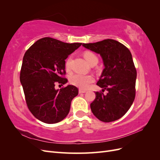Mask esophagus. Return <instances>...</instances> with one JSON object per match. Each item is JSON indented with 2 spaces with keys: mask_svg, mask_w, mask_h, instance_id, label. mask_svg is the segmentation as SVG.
<instances>
[{
  "mask_svg": "<svg viewBox=\"0 0 160 160\" xmlns=\"http://www.w3.org/2000/svg\"><path fill=\"white\" fill-rule=\"evenodd\" d=\"M79 93H86V91L82 90V89H79Z\"/></svg>",
  "mask_w": 160,
  "mask_h": 160,
  "instance_id": "34e87169",
  "label": "esophagus"
}]
</instances>
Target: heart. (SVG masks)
<instances>
[{
	"label": "heart",
	"instance_id": "b5f03b06",
	"mask_svg": "<svg viewBox=\"0 0 160 160\" xmlns=\"http://www.w3.org/2000/svg\"><path fill=\"white\" fill-rule=\"evenodd\" d=\"M84 57L91 65H95L98 63L99 59L95 53L91 51H86L84 52ZM71 57L67 59L65 62V67L67 70L71 69ZM69 81L71 85L77 87L80 89H85L89 88V85L94 81V78L91 75H82V74H75L70 77Z\"/></svg>",
	"mask_w": 160,
	"mask_h": 160
}]
</instances>
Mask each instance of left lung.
<instances>
[{
    "label": "left lung",
    "mask_w": 160,
    "mask_h": 160,
    "mask_svg": "<svg viewBox=\"0 0 160 160\" xmlns=\"http://www.w3.org/2000/svg\"><path fill=\"white\" fill-rule=\"evenodd\" d=\"M83 46L100 54L105 65L97 85L108 92H95L92 113L103 122H114L127 113L135 99L137 71L132 54L122 43L109 38Z\"/></svg>",
    "instance_id": "obj_1"
}]
</instances>
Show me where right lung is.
Listing matches in <instances>:
<instances>
[{"label": "right lung", "mask_w": 160, "mask_h": 160, "mask_svg": "<svg viewBox=\"0 0 160 160\" xmlns=\"http://www.w3.org/2000/svg\"><path fill=\"white\" fill-rule=\"evenodd\" d=\"M82 43H67L51 37L36 41L25 52L20 72L27 107L38 120L56 123L68 115L78 89L67 85L56 90L57 83L65 84V59Z\"/></svg>", "instance_id": "right-lung-1"}]
</instances>
